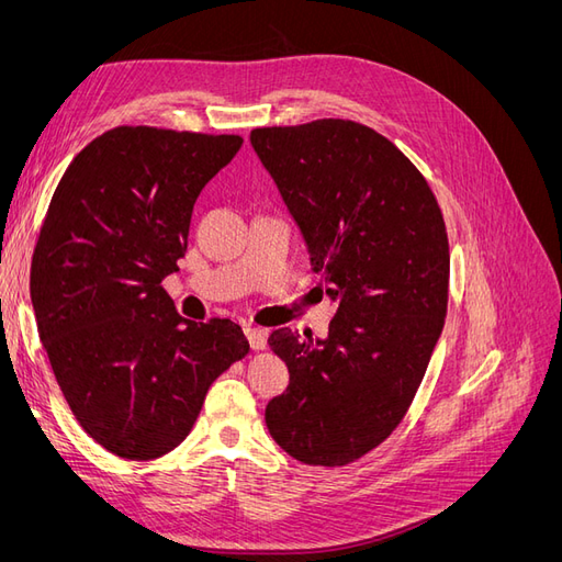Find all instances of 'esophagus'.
I'll return each instance as SVG.
<instances>
[{
    "mask_svg": "<svg viewBox=\"0 0 562 562\" xmlns=\"http://www.w3.org/2000/svg\"><path fill=\"white\" fill-rule=\"evenodd\" d=\"M244 333H246V337H248L250 349L260 351V349H265V347H267V330H262V328H255V326H246V328H244Z\"/></svg>",
    "mask_w": 562,
    "mask_h": 562,
    "instance_id": "1",
    "label": "esophagus"
}]
</instances>
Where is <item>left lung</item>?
<instances>
[{
	"label": "left lung",
	"instance_id": "left-lung-1",
	"mask_svg": "<svg viewBox=\"0 0 562 562\" xmlns=\"http://www.w3.org/2000/svg\"><path fill=\"white\" fill-rule=\"evenodd\" d=\"M250 143L339 300L328 339L269 335L291 384L267 429L304 464L345 467L384 443L427 372L448 314L446 220L417 166L359 122L262 126Z\"/></svg>",
	"mask_w": 562,
	"mask_h": 562
}]
</instances>
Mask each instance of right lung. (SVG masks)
Listing matches in <instances>:
<instances>
[{"mask_svg": "<svg viewBox=\"0 0 562 562\" xmlns=\"http://www.w3.org/2000/svg\"><path fill=\"white\" fill-rule=\"evenodd\" d=\"M241 135L116 126L67 166L30 267L50 368L98 446L145 462L192 431L209 386L248 353L229 318L187 321L161 281L178 271L196 196Z\"/></svg>", "mask_w": 562, "mask_h": 562, "instance_id": "add662e5", "label": "right lung"}]
</instances>
